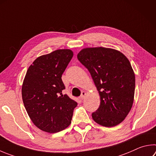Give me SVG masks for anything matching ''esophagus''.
Returning <instances> with one entry per match:
<instances>
[{
  "label": "esophagus",
  "instance_id": "esophagus-1",
  "mask_svg": "<svg viewBox=\"0 0 156 156\" xmlns=\"http://www.w3.org/2000/svg\"><path fill=\"white\" fill-rule=\"evenodd\" d=\"M85 95H86V92L85 91H82L81 92V95L80 96V100H83V99H84V98H85Z\"/></svg>",
  "mask_w": 156,
  "mask_h": 156
}]
</instances>
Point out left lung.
Masks as SVG:
<instances>
[{"label":"left lung","mask_w":156,"mask_h":156,"mask_svg":"<svg viewBox=\"0 0 156 156\" xmlns=\"http://www.w3.org/2000/svg\"><path fill=\"white\" fill-rule=\"evenodd\" d=\"M77 57L89 70L100 96L93 119L108 127L119 124L134 101L135 75L129 60L119 51L103 47L84 48Z\"/></svg>","instance_id":"left-lung-1"}]
</instances>
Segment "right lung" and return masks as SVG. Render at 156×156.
<instances>
[{
	"mask_svg": "<svg viewBox=\"0 0 156 156\" xmlns=\"http://www.w3.org/2000/svg\"><path fill=\"white\" fill-rule=\"evenodd\" d=\"M69 49L54 51L37 58L28 69L22 87L25 108L35 126L56 133L68 127L77 102L63 95L62 74L73 57Z\"/></svg>",
	"mask_w": 156,
	"mask_h": 156,
	"instance_id": "obj_1",
	"label": "right lung"
}]
</instances>
